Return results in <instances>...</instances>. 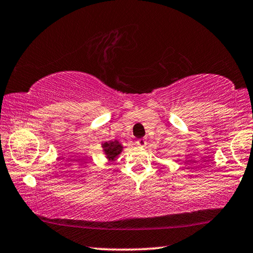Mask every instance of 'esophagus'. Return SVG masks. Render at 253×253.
<instances>
[{
  "instance_id": "obj_1",
  "label": "esophagus",
  "mask_w": 253,
  "mask_h": 253,
  "mask_svg": "<svg viewBox=\"0 0 253 253\" xmlns=\"http://www.w3.org/2000/svg\"><path fill=\"white\" fill-rule=\"evenodd\" d=\"M136 144L138 146H141V148H144V146L146 145V141H145L144 138H138L137 141H136Z\"/></svg>"
}]
</instances>
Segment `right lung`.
Listing matches in <instances>:
<instances>
[{
	"mask_svg": "<svg viewBox=\"0 0 253 253\" xmlns=\"http://www.w3.org/2000/svg\"><path fill=\"white\" fill-rule=\"evenodd\" d=\"M122 149H123V146L120 145L117 141L105 142L103 144V150L109 159H115V158L118 156L120 152H122Z\"/></svg>",
	"mask_w": 253,
	"mask_h": 253,
	"instance_id": "add662e5",
	"label": "right lung"
}]
</instances>
